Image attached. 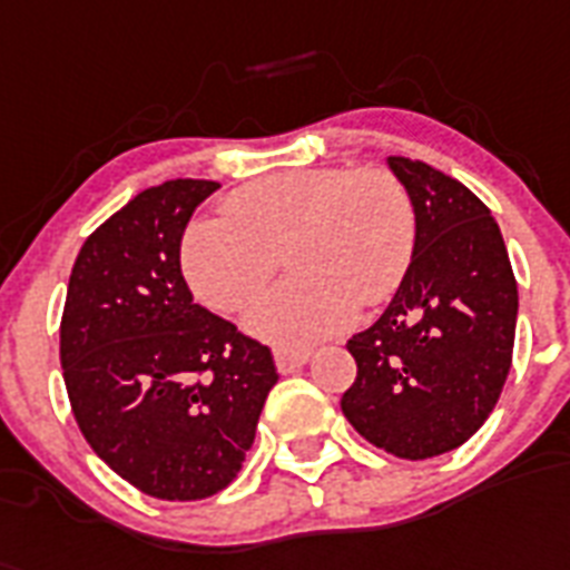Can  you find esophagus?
<instances>
[{
    "instance_id": "obj_1",
    "label": "esophagus",
    "mask_w": 570,
    "mask_h": 570,
    "mask_svg": "<svg viewBox=\"0 0 570 570\" xmlns=\"http://www.w3.org/2000/svg\"><path fill=\"white\" fill-rule=\"evenodd\" d=\"M313 356L309 347H275V365L281 374H293L298 367H304Z\"/></svg>"
}]
</instances>
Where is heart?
I'll return each mask as SVG.
<instances>
[{"label": "heart", "instance_id": "b5f03b06", "mask_svg": "<svg viewBox=\"0 0 570 570\" xmlns=\"http://www.w3.org/2000/svg\"><path fill=\"white\" fill-rule=\"evenodd\" d=\"M181 237V272L214 313L234 315L272 284L281 255L295 277L257 304L248 327L307 344L400 289L414 255V205L382 165L295 167L246 181Z\"/></svg>", "mask_w": 570, "mask_h": 570}]
</instances>
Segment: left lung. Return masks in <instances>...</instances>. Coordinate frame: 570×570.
Wrapping results in <instances>:
<instances>
[{
  "instance_id": "1",
  "label": "left lung",
  "mask_w": 570,
  "mask_h": 570,
  "mask_svg": "<svg viewBox=\"0 0 570 570\" xmlns=\"http://www.w3.org/2000/svg\"><path fill=\"white\" fill-rule=\"evenodd\" d=\"M391 170L414 205V255L380 322L347 342L356 382L342 411L374 446L425 461L466 443L499 403L519 289L499 223L466 185L405 156Z\"/></svg>"
}]
</instances>
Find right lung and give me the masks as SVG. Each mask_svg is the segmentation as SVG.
<instances>
[{"mask_svg": "<svg viewBox=\"0 0 570 570\" xmlns=\"http://www.w3.org/2000/svg\"><path fill=\"white\" fill-rule=\"evenodd\" d=\"M217 188L161 181L100 223L71 266L60 318V365L86 443L161 501L232 484L277 382L269 347L194 304L181 277V234Z\"/></svg>", "mask_w": 570, "mask_h": 570, "instance_id": "obj_1", "label": "right lung"}]
</instances>
